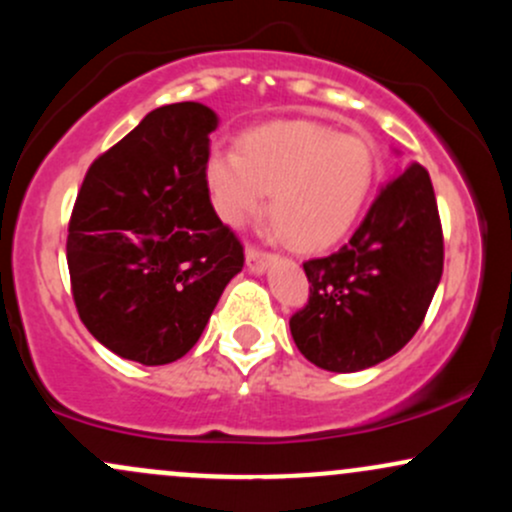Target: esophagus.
Returning a JSON list of instances; mask_svg holds the SVG:
<instances>
[{
	"instance_id": "obj_1",
	"label": "esophagus",
	"mask_w": 512,
	"mask_h": 512,
	"mask_svg": "<svg viewBox=\"0 0 512 512\" xmlns=\"http://www.w3.org/2000/svg\"><path fill=\"white\" fill-rule=\"evenodd\" d=\"M269 262H272V255H267V252L257 250V247H247L245 250V265L252 274H265Z\"/></svg>"
}]
</instances>
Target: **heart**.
<instances>
[{
  "label": "heart",
  "mask_w": 512,
  "mask_h": 512,
  "mask_svg": "<svg viewBox=\"0 0 512 512\" xmlns=\"http://www.w3.org/2000/svg\"><path fill=\"white\" fill-rule=\"evenodd\" d=\"M376 177L369 140L320 121H277L245 133L238 153L213 148L204 179L218 218L245 226L269 209L277 233L301 250L340 243L362 216Z\"/></svg>",
  "instance_id": "obj_1"
}]
</instances>
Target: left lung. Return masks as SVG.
Masks as SVG:
<instances>
[{
	"mask_svg": "<svg viewBox=\"0 0 512 512\" xmlns=\"http://www.w3.org/2000/svg\"><path fill=\"white\" fill-rule=\"evenodd\" d=\"M442 257L430 174L420 162H408L381 184L338 252L303 265L311 296L289 320L301 355L338 374L362 372L396 355L428 313Z\"/></svg>",
	"mask_w": 512,
	"mask_h": 512,
	"instance_id": "1",
	"label": "left lung"
}]
</instances>
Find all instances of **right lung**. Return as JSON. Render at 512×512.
Here are the masks:
<instances>
[{
  "instance_id": "obj_1",
  "label": "right lung",
  "mask_w": 512,
  "mask_h": 512,
  "mask_svg": "<svg viewBox=\"0 0 512 512\" xmlns=\"http://www.w3.org/2000/svg\"><path fill=\"white\" fill-rule=\"evenodd\" d=\"M218 114L167 104L89 167L67 235L72 296L106 350L145 367L204 333L243 247L211 206L204 162Z\"/></svg>"
}]
</instances>
